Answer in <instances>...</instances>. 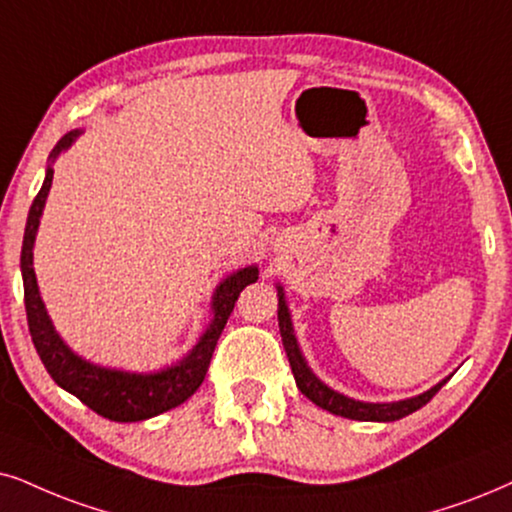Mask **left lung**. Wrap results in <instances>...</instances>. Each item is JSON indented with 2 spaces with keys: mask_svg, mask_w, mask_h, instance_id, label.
Here are the masks:
<instances>
[{
  "mask_svg": "<svg viewBox=\"0 0 512 512\" xmlns=\"http://www.w3.org/2000/svg\"><path fill=\"white\" fill-rule=\"evenodd\" d=\"M276 290H278V331H281L283 349H286L290 368H293L297 390H300L309 401H314L316 406H321L323 411H331L335 416H342V418L368 420V423H392V420L409 416V413L418 411L420 406L428 404V401L442 390V385H446V380L451 378L449 375V378L439 380L437 385H432L430 390L420 392L416 397L399 399V401H361L333 390V387H328L319 375L309 368L307 359H304L300 349V342L295 338L293 316H290V309L286 302V290H283L281 283H276Z\"/></svg>",
  "mask_w": 512,
  "mask_h": 512,
  "instance_id": "8db88e82",
  "label": "left lung"
}]
</instances>
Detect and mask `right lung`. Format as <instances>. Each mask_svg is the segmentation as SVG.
<instances>
[{"label": "right lung", "mask_w": 512, "mask_h": 512, "mask_svg": "<svg viewBox=\"0 0 512 512\" xmlns=\"http://www.w3.org/2000/svg\"><path fill=\"white\" fill-rule=\"evenodd\" d=\"M80 134L82 129L68 132L49 153L44 184L30 205L21 250L25 314H28V328L37 354L58 387L75 394L82 404H87L103 418L118 420V423H137V420L153 418L184 404L198 390L208 373L219 335L234 312L238 295L245 286L257 281L260 269L257 264H248V267L231 271L217 283L210 300V323L200 333L196 345L174 364H167L158 371H122V368L101 366L80 357L54 328V321L44 307L40 286H37L35 267H32V248H35L37 229H40L44 205H47L51 179H54V163L58 155L75 144Z\"/></svg>", "instance_id": "1"}]
</instances>
